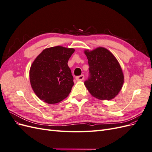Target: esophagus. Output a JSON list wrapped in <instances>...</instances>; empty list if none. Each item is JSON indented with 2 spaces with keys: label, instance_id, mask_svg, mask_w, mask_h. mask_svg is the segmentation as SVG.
<instances>
[{
  "label": "esophagus",
  "instance_id": "34e87169",
  "mask_svg": "<svg viewBox=\"0 0 152 152\" xmlns=\"http://www.w3.org/2000/svg\"><path fill=\"white\" fill-rule=\"evenodd\" d=\"M84 79V75H81L80 76H77L75 77V79L78 81H81V80H83Z\"/></svg>",
  "mask_w": 152,
  "mask_h": 152
}]
</instances>
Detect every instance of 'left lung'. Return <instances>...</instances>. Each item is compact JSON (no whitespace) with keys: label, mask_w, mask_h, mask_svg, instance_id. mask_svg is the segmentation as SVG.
Instances as JSON below:
<instances>
[{"label":"left lung","mask_w":152,"mask_h":152,"mask_svg":"<svg viewBox=\"0 0 152 152\" xmlns=\"http://www.w3.org/2000/svg\"><path fill=\"white\" fill-rule=\"evenodd\" d=\"M88 59L89 76L84 84L90 94L102 100L112 99L118 94L124 84L122 68L108 50L98 48L85 50Z\"/></svg>","instance_id":"1"}]
</instances>
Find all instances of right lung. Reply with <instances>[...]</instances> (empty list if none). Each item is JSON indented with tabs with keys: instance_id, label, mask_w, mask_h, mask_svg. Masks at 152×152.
Instances as JSON below:
<instances>
[{
	"instance_id": "add662e5",
	"label": "right lung",
	"mask_w": 152,
	"mask_h": 152,
	"mask_svg": "<svg viewBox=\"0 0 152 152\" xmlns=\"http://www.w3.org/2000/svg\"><path fill=\"white\" fill-rule=\"evenodd\" d=\"M74 51L73 48L61 46L48 48L32 63L30 84L36 95L44 102L57 103L70 94L74 84L68 61Z\"/></svg>"
}]
</instances>
